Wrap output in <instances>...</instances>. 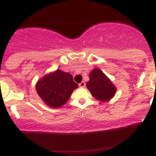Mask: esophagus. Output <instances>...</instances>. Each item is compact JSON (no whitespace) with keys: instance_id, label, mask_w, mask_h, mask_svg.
Segmentation results:
<instances>
[{"instance_id":"34e87169","label":"esophagus","mask_w":156,"mask_h":156,"mask_svg":"<svg viewBox=\"0 0 156 156\" xmlns=\"http://www.w3.org/2000/svg\"><path fill=\"white\" fill-rule=\"evenodd\" d=\"M78 85H79V87H81V88H83V87H85L86 83H85V82H84V81H82V82H80V83L78 84Z\"/></svg>"}]
</instances>
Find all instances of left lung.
Masks as SVG:
<instances>
[{
    "label": "left lung",
    "instance_id": "left-lung-1",
    "mask_svg": "<svg viewBox=\"0 0 156 156\" xmlns=\"http://www.w3.org/2000/svg\"><path fill=\"white\" fill-rule=\"evenodd\" d=\"M87 83V89L96 99L105 102L114 97L116 87L100 69H93Z\"/></svg>",
    "mask_w": 156,
    "mask_h": 156
}]
</instances>
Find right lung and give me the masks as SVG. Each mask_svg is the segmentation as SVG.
<instances>
[{
	"instance_id": "obj_1",
	"label": "right lung",
	"mask_w": 156,
	"mask_h": 156,
	"mask_svg": "<svg viewBox=\"0 0 156 156\" xmlns=\"http://www.w3.org/2000/svg\"><path fill=\"white\" fill-rule=\"evenodd\" d=\"M78 85L72 75L57 69L37 82L36 89L44 103L53 108H59L67 103Z\"/></svg>"
}]
</instances>
